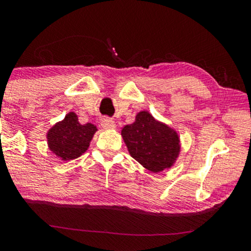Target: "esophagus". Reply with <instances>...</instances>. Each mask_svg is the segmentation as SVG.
Returning a JSON list of instances; mask_svg holds the SVG:
<instances>
[{
	"mask_svg": "<svg viewBox=\"0 0 251 251\" xmlns=\"http://www.w3.org/2000/svg\"><path fill=\"white\" fill-rule=\"evenodd\" d=\"M101 126L105 129H113L116 128V123L112 119H109V118H103L101 120Z\"/></svg>",
	"mask_w": 251,
	"mask_h": 251,
	"instance_id": "esophagus-1",
	"label": "esophagus"
}]
</instances>
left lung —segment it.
I'll use <instances>...</instances> for the list:
<instances>
[{
	"label": "left lung",
	"mask_w": 251,
	"mask_h": 251,
	"mask_svg": "<svg viewBox=\"0 0 251 251\" xmlns=\"http://www.w3.org/2000/svg\"><path fill=\"white\" fill-rule=\"evenodd\" d=\"M122 135L132 158L154 174L171 168L179 155L177 132L146 111L139 112L133 124L124 126Z\"/></svg>",
	"instance_id": "1"
}]
</instances>
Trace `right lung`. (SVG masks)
I'll list each match as a JSON object with an SVG mask.
<instances>
[{
	"mask_svg": "<svg viewBox=\"0 0 251 251\" xmlns=\"http://www.w3.org/2000/svg\"><path fill=\"white\" fill-rule=\"evenodd\" d=\"M97 126L87 123L81 125L74 112L66 114L47 133L48 148L63 162L75 159L87 151Z\"/></svg>",
	"mask_w": 251,
	"mask_h": 251,
	"instance_id": "1",
	"label": "right lung"
}]
</instances>
